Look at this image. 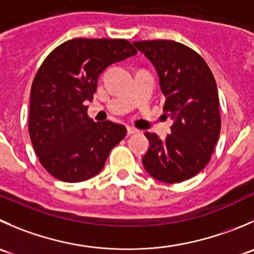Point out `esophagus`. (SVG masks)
<instances>
[{
  "instance_id": "esophagus-1",
  "label": "esophagus",
  "mask_w": 254,
  "mask_h": 254,
  "mask_svg": "<svg viewBox=\"0 0 254 254\" xmlns=\"http://www.w3.org/2000/svg\"><path fill=\"white\" fill-rule=\"evenodd\" d=\"M136 132H139V130L135 129V127H127V134L132 135V134H136Z\"/></svg>"
}]
</instances>
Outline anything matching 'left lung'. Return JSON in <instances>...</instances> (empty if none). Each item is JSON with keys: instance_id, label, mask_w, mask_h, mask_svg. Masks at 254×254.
<instances>
[{"instance_id": "left-lung-1", "label": "left lung", "mask_w": 254, "mask_h": 254, "mask_svg": "<svg viewBox=\"0 0 254 254\" xmlns=\"http://www.w3.org/2000/svg\"><path fill=\"white\" fill-rule=\"evenodd\" d=\"M134 44L156 68L165 95L164 113L174 120L165 139L145 132L150 146L142 165L159 181L182 182L205 169L220 136L215 77L197 52L179 42L155 39Z\"/></svg>"}]
</instances>
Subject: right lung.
<instances>
[{
    "label": "right lung",
    "mask_w": 254,
    "mask_h": 254,
    "mask_svg": "<svg viewBox=\"0 0 254 254\" xmlns=\"http://www.w3.org/2000/svg\"><path fill=\"white\" fill-rule=\"evenodd\" d=\"M137 53L127 39L74 38L47 56L31 88L28 132L42 166L64 182H80L102 171L127 127L95 123L85 103L98 78L113 63Z\"/></svg>",
    "instance_id": "right-lung-1"
}]
</instances>
